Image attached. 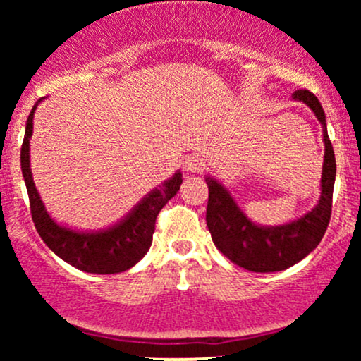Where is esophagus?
Returning <instances> with one entry per match:
<instances>
[{"label": "esophagus", "instance_id": "34e87169", "mask_svg": "<svg viewBox=\"0 0 361 361\" xmlns=\"http://www.w3.org/2000/svg\"><path fill=\"white\" fill-rule=\"evenodd\" d=\"M204 159H202L200 156H188L185 157L183 161V168L186 173H200L202 169H204Z\"/></svg>", "mask_w": 361, "mask_h": 361}]
</instances>
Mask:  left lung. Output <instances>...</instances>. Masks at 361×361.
<instances>
[{
  "instance_id": "8db88e82",
  "label": "left lung",
  "mask_w": 361,
  "mask_h": 361,
  "mask_svg": "<svg viewBox=\"0 0 361 361\" xmlns=\"http://www.w3.org/2000/svg\"><path fill=\"white\" fill-rule=\"evenodd\" d=\"M293 100L305 103L322 126L324 163L321 176V197L317 205L295 221L281 226H261L252 222L235 204L234 197L221 181L205 176L209 185L207 227L217 250L226 258L255 273L287 270L317 247L331 219L333 188L336 180V159L327 135L326 115L321 103L307 90L293 93Z\"/></svg>"
}]
</instances>
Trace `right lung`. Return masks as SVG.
I'll return each mask as SVG.
<instances>
[{
	"label": "right lung",
	"mask_w": 361,
	"mask_h": 361,
	"mask_svg": "<svg viewBox=\"0 0 361 361\" xmlns=\"http://www.w3.org/2000/svg\"><path fill=\"white\" fill-rule=\"evenodd\" d=\"M40 98L32 109L25 126V137L20 152L22 173L30 198V212L35 229L42 241L61 259L71 267L94 275H111L126 271L144 258L152 243L156 217L159 210L171 200L180 190L183 175L176 171L169 180L151 190L126 217L114 226L98 231H78L56 222L45 210L37 192L30 169V139L34 134V115Z\"/></svg>",
	"instance_id": "add662e5"
}]
</instances>
